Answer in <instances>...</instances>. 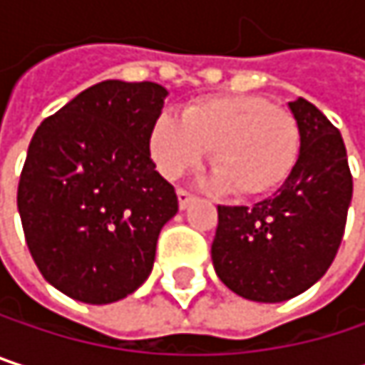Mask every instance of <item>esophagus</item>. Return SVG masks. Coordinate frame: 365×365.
<instances>
[{"label": "esophagus", "instance_id": "obj_1", "mask_svg": "<svg viewBox=\"0 0 365 365\" xmlns=\"http://www.w3.org/2000/svg\"><path fill=\"white\" fill-rule=\"evenodd\" d=\"M178 200H180V207L185 209V207L194 200V194L187 192V190H183V187H180V190H178Z\"/></svg>", "mask_w": 365, "mask_h": 365}]
</instances>
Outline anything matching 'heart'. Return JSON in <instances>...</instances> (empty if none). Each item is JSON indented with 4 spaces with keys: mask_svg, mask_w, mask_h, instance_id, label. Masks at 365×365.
I'll list each match as a JSON object with an SVG mask.
<instances>
[{
    "mask_svg": "<svg viewBox=\"0 0 365 365\" xmlns=\"http://www.w3.org/2000/svg\"><path fill=\"white\" fill-rule=\"evenodd\" d=\"M302 148L294 113L255 95H220L185 106L182 120L163 113L150 130V154L167 180L196 169L207 152L215 185L259 196L285 182Z\"/></svg>",
    "mask_w": 365,
    "mask_h": 365,
    "instance_id": "1",
    "label": "heart"
}]
</instances>
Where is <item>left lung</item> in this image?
<instances>
[{"mask_svg":"<svg viewBox=\"0 0 365 365\" xmlns=\"http://www.w3.org/2000/svg\"><path fill=\"white\" fill-rule=\"evenodd\" d=\"M289 110L302 135L292 175L254 207H217L215 272L228 289L255 302L289 300L326 274L353 196L338 128L302 97Z\"/></svg>","mask_w":365,"mask_h":365,"instance_id":"8db88e82","label":"left lung"}]
</instances>
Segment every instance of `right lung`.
I'll return each mask as SVG.
<instances>
[{"mask_svg":"<svg viewBox=\"0 0 365 365\" xmlns=\"http://www.w3.org/2000/svg\"><path fill=\"white\" fill-rule=\"evenodd\" d=\"M167 91L106 80L48 115L29 143L16 205L43 279L86 304L133 294L152 272L175 187L150 156Z\"/></svg>","mask_w":365,"mask_h":365,"instance_id":"add662e5","label":"right lung"}]
</instances>
